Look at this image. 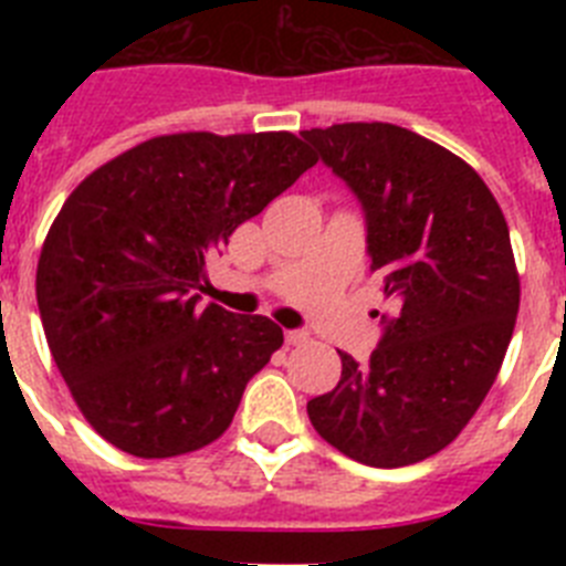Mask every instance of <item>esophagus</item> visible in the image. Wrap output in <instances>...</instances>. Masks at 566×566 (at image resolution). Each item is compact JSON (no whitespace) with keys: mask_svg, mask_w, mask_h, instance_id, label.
<instances>
[{"mask_svg":"<svg viewBox=\"0 0 566 566\" xmlns=\"http://www.w3.org/2000/svg\"><path fill=\"white\" fill-rule=\"evenodd\" d=\"M308 339V332H303V328H294V332H286V343L289 345H300L306 343Z\"/></svg>","mask_w":566,"mask_h":566,"instance_id":"obj_1","label":"esophagus"}]
</instances>
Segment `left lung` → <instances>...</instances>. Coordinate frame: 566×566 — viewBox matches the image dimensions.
Segmentation results:
<instances>
[{
  "instance_id": "8db88e82",
  "label": "left lung",
  "mask_w": 566,
  "mask_h": 566,
  "mask_svg": "<svg viewBox=\"0 0 566 566\" xmlns=\"http://www.w3.org/2000/svg\"><path fill=\"white\" fill-rule=\"evenodd\" d=\"M365 214V243L391 300L368 363L339 352L314 431L354 462L405 468L459 437L496 382L518 314L507 221L462 158L397 124L306 129Z\"/></svg>"
}]
</instances>
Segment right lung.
<instances>
[{
  "label": "right lung",
  "mask_w": 566,
  "mask_h": 566,
  "mask_svg": "<svg viewBox=\"0 0 566 566\" xmlns=\"http://www.w3.org/2000/svg\"><path fill=\"white\" fill-rule=\"evenodd\" d=\"M317 155L292 133L158 135L87 175L36 269L44 337L70 394L118 451L214 442L283 345L260 314L198 306L207 258Z\"/></svg>",
  "instance_id": "obj_1"
}]
</instances>
